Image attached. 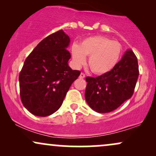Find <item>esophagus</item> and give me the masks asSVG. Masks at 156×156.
Returning <instances> with one entry per match:
<instances>
[{"mask_svg":"<svg viewBox=\"0 0 156 156\" xmlns=\"http://www.w3.org/2000/svg\"><path fill=\"white\" fill-rule=\"evenodd\" d=\"M80 78H85V74H84V73H80Z\"/></svg>","mask_w":156,"mask_h":156,"instance_id":"obj_1","label":"esophagus"}]
</instances>
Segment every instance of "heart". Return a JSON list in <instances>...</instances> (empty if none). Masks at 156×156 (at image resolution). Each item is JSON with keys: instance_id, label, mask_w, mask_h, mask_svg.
Segmentation results:
<instances>
[{"instance_id": "b5f03b06", "label": "heart", "mask_w": 156, "mask_h": 156, "mask_svg": "<svg viewBox=\"0 0 156 156\" xmlns=\"http://www.w3.org/2000/svg\"><path fill=\"white\" fill-rule=\"evenodd\" d=\"M122 52L119 42L102 36H93L83 39L78 45L73 44L72 57L75 65L80 67L85 63V56H89L91 70L102 75L114 69L120 59Z\"/></svg>"}]
</instances>
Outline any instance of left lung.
Returning a JSON list of instances; mask_svg holds the SVG:
<instances>
[{"mask_svg": "<svg viewBox=\"0 0 156 156\" xmlns=\"http://www.w3.org/2000/svg\"><path fill=\"white\" fill-rule=\"evenodd\" d=\"M139 75L136 56L128 50L110 72L96 78H86L87 104L98 113L115 110L133 95Z\"/></svg>", "mask_w": 156, "mask_h": 156, "instance_id": "left-lung-1", "label": "left lung"}]
</instances>
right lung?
I'll return each instance as SVG.
<instances>
[{"label": "right lung", "instance_id": "obj_1", "mask_svg": "<svg viewBox=\"0 0 156 156\" xmlns=\"http://www.w3.org/2000/svg\"><path fill=\"white\" fill-rule=\"evenodd\" d=\"M70 39L63 30L42 39L25 60L20 73V94L27 110L47 117L62 105L71 84L80 76L68 65Z\"/></svg>", "mask_w": 156, "mask_h": 156}]
</instances>
